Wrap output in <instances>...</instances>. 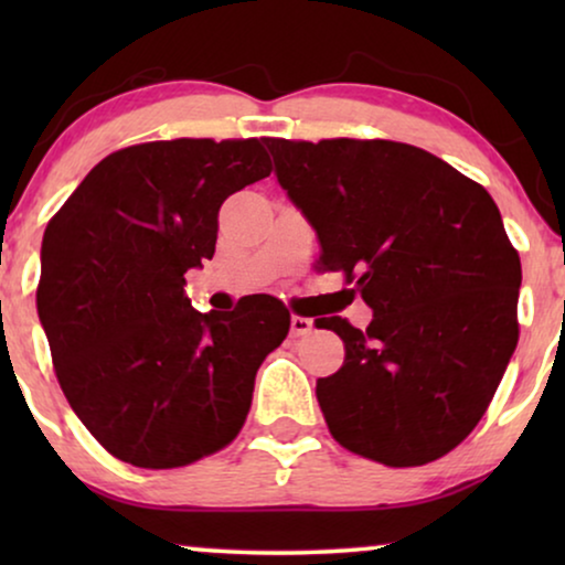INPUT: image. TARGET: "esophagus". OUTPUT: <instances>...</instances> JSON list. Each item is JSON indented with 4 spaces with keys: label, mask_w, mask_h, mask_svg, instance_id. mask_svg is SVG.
<instances>
[{
    "label": "esophagus",
    "mask_w": 565,
    "mask_h": 565,
    "mask_svg": "<svg viewBox=\"0 0 565 565\" xmlns=\"http://www.w3.org/2000/svg\"><path fill=\"white\" fill-rule=\"evenodd\" d=\"M290 331L292 337H306L313 331V321L306 319V316H292L290 319Z\"/></svg>",
    "instance_id": "esophagus-1"
}]
</instances>
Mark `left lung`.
I'll use <instances>...</instances> for the list:
<instances>
[{"mask_svg": "<svg viewBox=\"0 0 565 565\" xmlns=\"http://www.w3.org/2000/svg\"><path fill=\"white\" fill-rule=\"evenodd\" d=\"M265 143L321 269H342L373 308L365 331L316 321L344 342V365L316 381L331 437L391 468L443 458L481 422L520 339L522 265L497 203L408 143Z\"/></svg>", "mask_w": 565, "mask_h": 565, "instance_id": "1", "label": "left lung"}]
</instances>
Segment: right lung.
<instances>
[{"label":"right lung","mask_w":565,"mask_h":565,"mask_svg":"<svg viewBox=\"0 0 565 565\" xmlns=\"http://www.w3.org/2000/svg\"><path fill=\"white\" fill-rule=\"evenodd\" d=\"M259 138L128 146L45 226L35 303L61 391L99 445L180 468L244 427L262 360L290 313L273 296L200 313L184 273L213 259L223 200L269 177Z\"/></svg>","instance_id":"add662e5"}]
</instances>
